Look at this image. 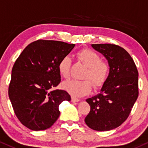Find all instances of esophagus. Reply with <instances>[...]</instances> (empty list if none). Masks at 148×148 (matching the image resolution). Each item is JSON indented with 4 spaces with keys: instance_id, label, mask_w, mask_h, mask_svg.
<instances>
[{
    "instance_id": "1",
    "label": "esophagus",
    "mask_w": 148,
    "mask_h": 148,
    "mask_svg": "<svg viewBox=\"0 0 148 148\" xmlns=\"http://www.w3.org/2000/svg\"><path fill=\"white\" fill-rule=\"evenodd\" d=\"M71 101H72L73 102H77V101H80V99H79L78 98H76V97H71Z\"/></svg>"
}]
</instances>
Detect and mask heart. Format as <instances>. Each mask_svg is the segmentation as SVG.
<instances>
[{
  "label": "heart",
  "instance_id": "heart-1",
  "mask_svg": "<svg viewBox=\"0 0 148 148\" xmlns=\"http://www.w3.org/2000/svg\"><path fill=\"white\" fill-rule=\"evenodd\" d=\"M76 56L79 61L82 62L88 68L84 75V78L91 81L94 87L96 88L102 86L107 80L110 72L109 63L106 61H101V56L90 49H82L77 52ZM71 57L65 56L58 63L59 73L65 79L69 78L71 75ZM89 81L71 80L63 82L62 86L73 96L82 97L91 91L92 85Z\"/></svg>",
  "mask_w": 148,
  "mask_h": 148
}]
</instances>
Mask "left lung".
<instances>
[{
    "label": "left lung",
    "mask_w": 148,
    "mask_h": 148,
    "mask_svg": "<svg viewBox=\"0 0 148 148\" xmlns=\"http://www.w3.org/2000/svg\"><path fill=\"white\" fill-rule=\"evenodd\" d=\"M108 61L110 72L100 92L86 99L90 112L85 121L98 131H110L126 120L138 97V72L129 53L111 44H92Z\"/></svg>",
    "instance_id": "1"
}]
</instances>
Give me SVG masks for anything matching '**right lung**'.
Wrapping results in <instances>:
<instances>
[{"label":"right lung","instance_id":"1","mask_svg":"<svg viewBox=\"0 0 148 148\" xmlns=\"http://www.w3.org/2000/svg\"><path fill=\"white\" fill-rule=\"evenodd\" d=\"M74 44L53 40L32 42L15 61L8 95L15 115L32 131L50 128L60 116L58 106L71 101L67 92L51 90L61 82L58 63Z\"/></svg>","mask_w":148,"mask_h":148}]
</instances>
